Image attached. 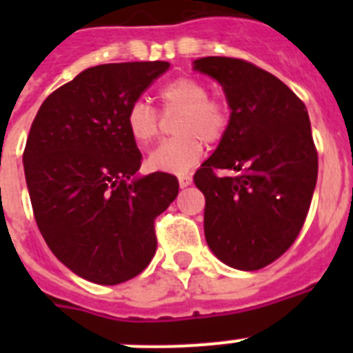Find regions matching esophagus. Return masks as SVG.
<instances>
[{
    "label": "esophagus",
    "instance_id": "esophagus-1",
    "mask_svg": "<svg viewBox=\"0 0 353 353\" xmlns=\"http://www.w3.org/2000/svg\"><path fill=\"white\" fill-rule=\"evenodd\" d=\"M179 183H180V187H189L192 183V176L191 174H180L179 176Z\"/></svg>",
    "mask_w": 353,
    "mask_h": 353
}]
</instances>
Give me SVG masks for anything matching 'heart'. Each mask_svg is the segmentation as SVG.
<instances>
[{"mask_svg": "<svg viewBox=\"0 0 353 353\" xmlns=\"http://www.w3.org/2000/svg\"><path fill=\"white\" fill-rule=\"evenodd\" d=\"M207 84L192 77H179L159 90L164 114H176L179 138L162 143L148 155V166L164 173L189 171L205 154V141L219 143L230 127V108L219 99H208ZM127 130L138 145H148L159 136L161 120L154 108L136 101L127 111Z\"/></svg>", "mask_w": 353, "mask_h": 353, "instance_id": "obj_1", "label": "heart"}]
</instances>
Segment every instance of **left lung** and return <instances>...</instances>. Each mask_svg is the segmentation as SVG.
<instances>
[{
	"label": "left lung",
	"instance_id": "left-lung-1",
	"mask_svg": "<svg viewBox=\"0 0 353 353\" xmlns=\"http://www.w3.org/2000/svg\"><path fill=\"white\" fill-rule=\"evenodd\" d=\"M194 70L223 86L232 109L226 136L194 174L205 239L233 269H263L288 251L310 210L318 176L310 114L283 81L245 60L207 56Z\"/></svg>",
	"mask_w": 353,
	"mask_h": 353
}]
</instances>
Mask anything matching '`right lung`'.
<instances>
[{
  "label": "right lung",
  "mask_w": 353,
  "mask_h": 353,
  "mask_svg": "<svg viewBox=\"0 0 353 353\" xmlns=\"http://www.w3.org/2000/svg\"><path fill=\"white\" fill-rule=\"evenodd\" d=\"M168 61L90 67L52 92L23 154L37 226L58 260L97 285H120L148 267L155 217L179 194L174 174L136 176L141 152L127 111Z\"/></svg>",
  "instance_id": "1"
}]
</instances>
